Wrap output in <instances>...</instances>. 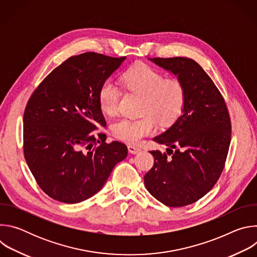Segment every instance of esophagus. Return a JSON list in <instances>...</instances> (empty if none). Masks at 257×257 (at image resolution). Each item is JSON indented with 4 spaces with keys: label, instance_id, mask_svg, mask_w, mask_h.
<instances>
[{
    "label": "esophagus",
    "instance_id": "34e87169",
    "mask_svg": "<svg viewBox=\"0 0 257 257\" xmlns=\"http://www.w3.org/2000/svg\"><path fill=\"white\" fill-rule=\"evenodd\" d=\"M141 150L139 148H137V146H134V145H128V152L132 155H135L137 153H139Z\"/></svg>",
    "mask_w": 257,
    "mask_h": 257
}]
</instances>
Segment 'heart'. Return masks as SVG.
<instances>
[{"instance_id":"heart-1","label":"heart","mask_w":257,"mask_h":257,"mask_svg":"<svg viewBox=\"0 0 257 257\" xmlns=\"http://www.w3.org/2000/svg\"><path fill=\"white\" fill-rule=\"evenodd\" d=\"M123 86L130 92L142 96L138 119H121L112 125L113 135L126 143L135 144L144 136L154 133L158 122L170 126L181 116L186 102V87L181 79L165 78L156 68L137 64L122 76ZM121 89L112 81H104L98 90L101 111L113 116L119 111Z\"/></svg>"}]
</instances>
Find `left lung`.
Returning <instances> with one entry per match:
<instances>
[{
	"mask_svg": "<svg viewBox=\"0 0 257 257\" xmlns=\"http://www.w3.org/2000/svg\"><path fill=\"white\" fill-rule=\"evenodd\" d=\"M186 87L183 115L154 138L167 153L152 151L153 168L145 174L149 192L170 207L191 204L211 190L221 176L231 142L226 101L203 68L185 57L154 58Z\"/></svg>",
	"mask_w": 257,
	"mask_h": 257,
	"instance_id": "8db88e82",
	"label": "left lung"
}]
</instances>
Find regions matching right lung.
Instances as JSON below:
<instances>
[{
    "label": "right lung",
    "instance_id": "add662e5",
    "mask_svg": "<svg viewBox=\"0 0 257 257\" xmlns=\"http://www.w3.org/2000/svg\"><path fill=\"white\" fill-rule=\"evenodd\" d=\"M125 60L88 52L55 68L30 95L23 116V153L41 189L64 203L98 192L127 146L106 143L100 85Z\"/></svg>",
    "mask_w": 257,
    "mask_h": 257
}]
</instances>
